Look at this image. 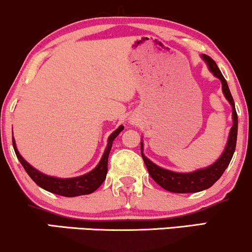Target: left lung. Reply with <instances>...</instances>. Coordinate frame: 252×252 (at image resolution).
Segmentation results:
<instances>
[{"label":"left lung","instance_id":"1","mask_svg":"<svg viewBox=\"0 0 252 252\" xmlns=\"http://www.w3.org/2000/svg\"><path fill=\"white\" fill-rule=\"evenodd\" d=\"M203 59L206 61L208 66L215 76L221 81V88H223V93L227 101L231 103L232 106V119L233 125L231 127V131L229 134V140H227L226 147L224 150L223 155L220 158L215 162L211 166L203 168V170H198L196 172L192 173H177L172 171L164 170V168L157 166L153 164L150 159H147L143 153V143H141V157H143L145 165H146L147 171H149L151 178H152L158 185H160L165 190L174 192V193H190V192H199L209 189L220 178L221 174L229 166L230 161H231L233 152L236 149V143H237V129H238V118L237 112L235 108V102H233V97L230 93L229 87H227L226 80L224 79L223 74L220 70L216 62L210 58L209 55L203 54Z\"/></svg>","mask_w":252,"mask_h":252}]
</instances>
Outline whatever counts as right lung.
Returning a JSON list of instances; mask_svg holds the SVG:
<instances>
[{
  "instance_id": "obj_1",
  "label": "right lung",
  "mask_w": 252,
  "mask_h": 252,
  "mask_svg": "<svg viewBox=\"0 0 252 252\" xmlns=\"http://www.w3.org/2000/svg\"><path fill=\"white\" fill-rule=\"evenodd\" d=\"M124 129V126H120L117 131H114L109 135L108 138V145L106 147L105 153H103L101 160H100L97 166L94 168L93 171H91L90 173L84 174V176L76 177V178H68V179H60V178H54V177L46 176V174L38 172L37 170H35L34 167H32L31 165L27 162L22 157L20 156L19 151L16 149V145H15L14 138H13V146L16 153L17 159H19L22 166L25 167L26 172L29 174V177L34 180L40 188L44 189V190L52 192V193L60 194L63 197H76L81 196V194H90L92 192H94L102 184L103 180L106 178V174H107V162H108V156L111 152L112 144L113 140L119 135V133Z\"/></svg>"
}]
</instances>
